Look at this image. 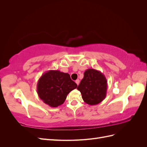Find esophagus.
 Masks as SVG:
<instances>
[{"mask_svg":"<svg viewBox=\"0 0 147 147\" xmlns=\"http://www.w3.org/2000/svg\"><path fill=\"white\" fill-rule=\"evenodd\" d=\"M75 83H77V85H78V84H79V83H80V80H79L78 79V80H77L76 81H75Z\"/></svg>","mask_w":147,"mask_h":147,"instance_id":"34e87169","label":"esophagus"}]
</instances>
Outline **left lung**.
Returning a JSON list of instances; mask_svg holds the SVG:
<instances>
[{
    "label": "left lung",
    "mask_w": 147,
    "mask_h": 147,
    "mask_svg": "<svg viewBox=\"0 0 147 147\" xmlns=\"http://www.w3.org/2000/svg\"><path fill=\"white\" fill-rule=\"evenodd\" d=\"M84 102L90 105L99 104L107 95V81L100 71L88 69L84 73V77L78 85Z\"/></svg>",
    "instance_id": "obj_1"
}]
</instances>
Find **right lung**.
Listing matches in <instances>:
<instances>
[{"instance_id":"right-lung-1","label":"right lung","mask_w":147,"mask_h":147,"mask_svg":"<svg viewBox=\"0 0 147 147\" xmlns=\"http://www.w3.org/2000/svg\"><path fill=\"white\" fill-rule=\"evenodd\" d=\"M77 84L67 73L50 70L44 73L37 82V91L40 99L51 107L63 104L67 96Z\"/></svg>"}]
</instances>
